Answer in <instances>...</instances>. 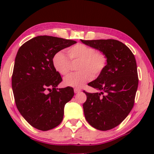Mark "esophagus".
Masks as SVG:
<instances>
[{"label":"esophagus","instance_id":"esophagus-1","mask_svg":"<svg viewBox=\"0 0 154 154\" xmlns=\"http://www.w3.org/2000/svg\"><path fill=\"white\" fill-rule=\"evenodd\" d=\"M74 91H75V93H80V92H81V90L78 89V88H75Z\"/></svg>","mask_w":154,"mask_h":154}]
</instances>
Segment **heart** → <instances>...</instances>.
<instances>
[{
  "mask_svg": "<svg viewBox=\"0 0 154 154\" xmlns=\"http://www.w3.org/2000/svg\"><path fill=\"white\" fill-rule=\"evenodd\" d=\"M71 61H79L77 69L79 72L67 75L63 84L72 88H81L92 77L99 76L106 66V57L100 51L85 44L78 43L67 49ZM52 64L55 70L61 75H66L70 70V61L61 51L52 58Z\"/></svg>",
  "mask_w": 154,
  "mask_h": 154,
  "instance_id": "b5f03b06",
  "label": "heart"
}]
</instances>
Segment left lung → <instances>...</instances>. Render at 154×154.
Listing matches in <instances>:
<instances>
[{
  "instance_id": "obj_1",
  "label": "left lung",
  "mask_w": 154,
  "mask_h": 154,
  "mask_svg": "<svg viewBox=\"0 0 154 154\" xmlns=\"http://www.w3.org/2000/svg\"><path fill=\"white\" fill-rule=\"evenodd\" d=\"M105 54V69L88 85L100 93L84 91L85 117L92 127L106 131L118 126L131 111L138 85L137 63L130 48L116 40H83Z\"/></svg>"
}]
</instances>
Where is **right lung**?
I'll return each mask as SVG.
<instances>
[{
	"instance_id": "obj_1",
	"label": "right lung",
	"mask_w": 154,
	"mask_h": 154,
	"mask_svg": "<svg viewBox=\"0 0 154 154\" xmlns=\"http://www.w3.org/2000/svg\"><path fill=\"white\" fill-rule=\"evenodd\" d=\"M76 43L41 35L19 48L12 75V90L19 113L33 128L47 131L63 120L64 106L74 96V89L56 88L62 78L55 70L52 58Z\"/></svg>"
}]
</instances>
